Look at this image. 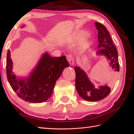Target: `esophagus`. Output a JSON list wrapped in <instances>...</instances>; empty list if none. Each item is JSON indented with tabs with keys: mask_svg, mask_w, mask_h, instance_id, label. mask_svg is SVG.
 Here are the masks:
<instances>
[{
	"mask_svg": "<svg viewBox=\"0 0 134 134\" xmlns=\"http://www.w3.org/2000/svg\"><path fill=\"white\" fill-rule=\"evenodd\" d=\"M67 61L69 62L70 64L71 65H74V56L71 55V54H69V55H67Z\"/></svg>",
	"mask_w": 134,
	"mask_h": 134,
	"instance_id": "obj_1",
	"label": "esophagus"
}]
</instances>
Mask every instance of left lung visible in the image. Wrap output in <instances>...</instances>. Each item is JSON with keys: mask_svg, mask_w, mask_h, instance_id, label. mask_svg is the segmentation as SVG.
<instances>
[{"mask_svg": "<svg viewBox=\"0 0 134 134\" xmlns=\"http://www.w3.org/2000/svg\"><path fill=\"white\" fill-rule=\"evenodd\" d=\"M95 26L98 30V39L99 44L96 55L103 56L109 62V66L115 71H119L118 53L113 41L103 25L95 22ZM76 74L75 88L79 96L86 101H97L104 98L110 92V88L108 85H102L96 88L90 81L87 74L83 70L78 66L75 67Z\"/></svg>", "mask_w": 134, "mask_h": 134, "instance_id": "obj_1", "label": "left lung"}]
</instances>
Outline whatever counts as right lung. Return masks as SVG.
Here are the masks:
<instances>
[{
  "instance_id": "obj_1",
  "label": "right lung",
  "mask_w": 134,
  "mask_h": 134,
  "mask_svg": "<svg viewBox=\"0 0 134 134\" xmlns=\"http://www.w3.org/2000/svg\"><path fill=\"white\" fill-rule=\"evenodd\" d=\"M6 62L7 76L10 86L20 98L31 103H41L50 98L56 81L65 68L69 67L65 56L51 57L45 52L29 75L17 76L13 70L10 50Z\"/></svg>"
}]
</instances>
